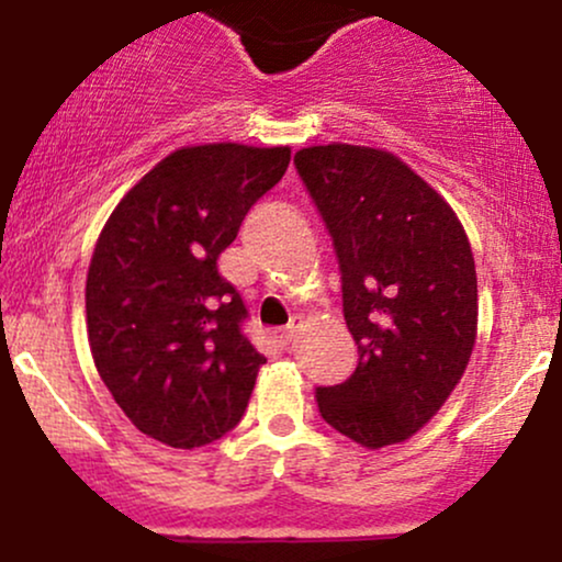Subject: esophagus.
Returning <instances> with one entry per match:
<instances>
[{
  "label": "esophagus",
  "instance_id": "esophagus-1",
  "mask_svg": "<svg viewBox=\"0 0 562 562\" xmlns=\"http://www.w3.org/2000/svg\"><path fill=\"white\" fill-rule=\"evenodd\" d=\"M297 331H300V324H297V321H292V324H289L286 329L276 331V345H279L281 350H286L289 345L294 342V337H297Z\"/></svg>",
  "mask_w": 562,
  "mask_h": 562
}]
</instances>
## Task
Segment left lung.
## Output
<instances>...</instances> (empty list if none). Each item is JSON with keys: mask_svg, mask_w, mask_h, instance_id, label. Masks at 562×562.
<instances>
[{"mask_svg": "<svg viewBox=\"0 0 562 562\" xmlns=\"http://www.w3.org/2000/svg\"><path fill=\"white\" fill-rule=\"evenodd\" d=\"M329 231L358 366L315 387L318 412L369 449L435 417L472 356L477 279L457 214L387 150L313 145L294 156Z\"/></svg>", "mask_w": 562, "mask_h": 562, "instance_id": "obj_1", "label": "left lung"}]
</instances>
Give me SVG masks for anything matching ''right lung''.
<instances>
[{"label":"right lung","mask_w":562,"mask_h":562,"mask_svg":"<svg viewBox=\"0 0 562 562\" xmlns=\"http://www.w3.org/2000/svg\"><path fill=\"white\" fill-rule=\"evenodd\" d=\"M289 159L238 143L180 148L100 233L87 273L94 366L132 425L172 449L214 443L247 412L265 356L217 260Z\"/></svg>","instance_id":"add662e5"}]
</instances>
